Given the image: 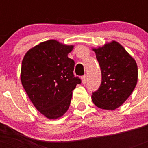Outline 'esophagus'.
<instances>
[{
    "label": "esophagus",
    "mask_w": 148,
    "mask_h": 148,
    "mask_svg": "<svg viewBox=\"0 0 148 148\" xmlns=\"http://www.w3.org/2000/svg\"><path fill=\"white\" fill-rule=\"evenodd\" d=\"M87 75H83V76L82 77V83L83 84H85L86 82H87Z\"/></svg>",
    "instance_id": "obj_1"
}]
</instances>
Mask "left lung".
<instances>
[{"mask_svg": "<svg viewBox=\"0 0 148 148\" xmlns=\"http://www.w3.org/2000/svg\"><path fill=\"white\" fill-rule=\"evenodd\" d=\"M92 50L101 72V83L92 92V102L101 109L113 110L125 102L135 89L138 80L136 62L116 41Z\"/></svg>", "mask_w": 148, "mask_h": 148, "instance_id": "1", "label": "left lung"}]
</instances>
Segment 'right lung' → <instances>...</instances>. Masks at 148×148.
I'll return each instance as SVG.
<instances>
[{"mask_svg":"<svg viewBox=\"0 0 148 148\" xmlns=\"http://www.w3.org/2000/svg\"><path fill=\"white\" fill-rule=\"evenodd\" d=\"M73 49L49 40L29 49L22 61V85L36 109L48 119L66 113L73 90L82 82L73 74L75 62L67 56Z\"/></svg>","mask_w":148,"mask_h":148,"instance_id":"obj_1","label":"right lung"}]
</instances>
